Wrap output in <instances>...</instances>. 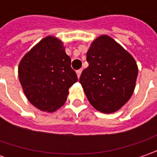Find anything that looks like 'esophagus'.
Segmentation results:
<instances>
[{
    "label": "esophagus",
    "mask_w": 157,
    "mask_h": 157,
    "mask_svg": "<svg viewBox=\"0 0 157 157\" xmlns=\"http://www.w3.org/2000/svg\"><path fill=\"white\" fill-rule=\"evenodd\" d=\"M81 72H82V69H79L77 71V75H78V77L79 78L80 77V75H81Z\"/></svg>",
    "instance_id": "34e87169"
}]
</instances>
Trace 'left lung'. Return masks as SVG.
<instances>
[{"label":"left lung","mask_w":157,"mask_h":157,"mask_svg":"<svg viewBox=\"0 0 157 157\" xmlns=\"http://www.w3.org/2000/svg\"><path fill=\"white\" fill-rule=\"evenodd\" d=\"M89 63L79 82L90 104L110 113L125 105L136 87L138 67L127 51L108 36L93 42L86 53Z\"/></svg>","instance_id":"8db88e82"}]
</instances>
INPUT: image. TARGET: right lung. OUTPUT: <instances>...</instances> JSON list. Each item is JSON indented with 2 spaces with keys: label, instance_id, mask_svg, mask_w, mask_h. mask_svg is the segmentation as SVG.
Listing matches in <instances>:
<instances>
[{
  "label": "right lung",
  "instance_id": "add662e5",
  "mask_svg": "<svg viewBox=\"0 0 157 157\" xmlns=\"http://www.w3.org/2000/svg\"><path fill=\"white\" fill-rule=\"evenodd\" d=\"M19 79L29 101L44 112H54L65 103L69 88L78 80L63 44L47 36L23 57Z\"/></svg>",
  "mask_w": 157,
  "mask_h": 157
}]
</instances>
